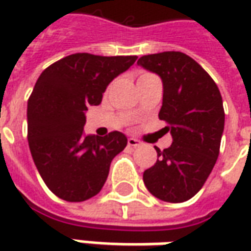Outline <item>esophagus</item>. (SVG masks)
<instances>
[{"instance_id": "34e87169", "label": "esophagus", "mask_w": 251, "mask_h": 251, "mask_svg": "<svg viewBox=\"0 0 251 251\" xmlns=\"http://www.w3.org/2000/svg\"><path fill=\"white\" fill-rule=\"evenodd\" d=\"M127 144H128V147H132V148H137V147H140L141 145L140 141L135 140V138H128Z\"/></svg>"}]
</instances>
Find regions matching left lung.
Returning <instances> with one entry per match:
<instances>
[{"mask_svg": "<svg viewBox=\"0 0 251 251\" xmlns=\"http://www.w3.org/2000/svg\"><path fill=\"white\" fill-rule=\"evenodd\" d=\"M137 64L162 79L159 119L169 124L173 140L166 150L155 148L158 160L144 172V183L162 201H187L204 186L219 155L225 126L221 92L187 54H148Z\"/></svg>", "mask_w": 251, "mask_h": 251, "instance_id": "8db88e82", "label": "left lung"}]
</instances>
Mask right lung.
I'll use <instances>...</instances> for the list:
<instances>
[{
    "label": "right lung",
    "instance_id": "obj_1",
    "mask_svg": "<svg viewBox=\"0 0 251 251\" xmlns=\"http://www.w3.org/2000/svg\"><path fill=\"white\" fill-rule=\"evenodd\" d=\"M137 55L71 54L39 76L27 100V141L34 165L57 197L79 202L104 186L113 158L127 137L86 135L89 106L100 104L109 83L135 63Z\"/></svg>",
    "mask_w": 251,
    "mask_h": 251
}]
</instances>
